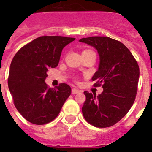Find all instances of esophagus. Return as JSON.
Instances as JSON below:
<instances>
[{"label": "esophagus", "instance_id": "esophagus-1", "mask_svg": "<svg viewBox=\"0 0 152 152\" xmlns=\"http://www.w3.org/2000/svg\"><path fill=\"white\" fill-rule=\"evenodd\" d=\"M80 92V91H79L78 89H76V88H73V89L72 90V93L73 94H78V93Z\"/></svg>", "mask_w": 152, "mask_h": 152}]
</instances>
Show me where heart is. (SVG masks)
Listing matches in <instances>:
<instances>
[{
    "instance_id": "heart-1",
    "label": "heart",
    "mask_w": 152,
    "mask_h": 152,
    "mask_svg": "<svg viewBox=\"0 0 152 152\" xmlns=\"http://www.w3.org/2000/svg\"><path fill=\"white\" fill-rule=\"evenodd\" d=\"M88 51H91V49H86V50H84L83 51V52H88ZM82 52V53H83Z\"/></svg>"
}]
</instances>
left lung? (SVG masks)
I'll list each match as a JSON object with an SVG mask.
<instances>
[{
    "instance_id": "1",
    "label": "left lung",
    "mask_w": 152,
    "mask_h": 152,
    "mask_svg": "<svg viewBox=\"0 0 152 152\" xmlns=\"http://www.w3.org/2000/svg\"><path fill=\"white\" fill-rule=\"evenodd\" d=\"M79 41L97 50L100 64L91 80L95 81L94 87L103 88L97 96L84 91L83 116L95 127H110L126 116L135 101L139 64L128 48L118 40L107 36H91Z\"/></svg>"
}]
</instances>
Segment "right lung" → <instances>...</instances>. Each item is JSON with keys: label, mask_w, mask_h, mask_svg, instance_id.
<instances>
[{"label": "right lung", "mask_w": 152, "mask_h": 152, "mask_svg": "<svg viewBox=\"0 0 152 152\" xmlns=\"http://www.w3.org/2000/svg\"><path fill=\"white\" fill-rule=\"evenodd\" d=\"M75 39L40 36L23 46L13 57L8 88L18 112L31 123L44 125L54 120L71 95L68 84L61 83L50 88L45 80L48 69L58 66L63 48Z\"/></svg>", "instance_id": "obj_1"}]
</instances>
